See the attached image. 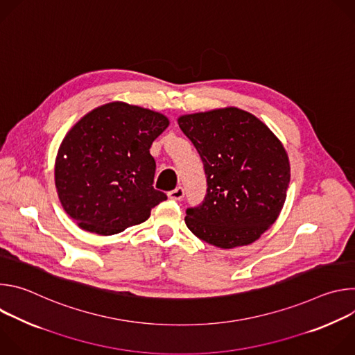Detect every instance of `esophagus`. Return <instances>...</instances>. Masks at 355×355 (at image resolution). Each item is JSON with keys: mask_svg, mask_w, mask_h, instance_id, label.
<instances>
[{"mask_svg": "<svg viewBox=\"0 0 355 355\" xmlns=\"http://www.w3.org/2000/svg\"><path fill=\"white\" fill-rule=\"evenodd\" d=\"M168 196H170L171 199H174V200H182L184 196H185V191H184L182 187H177L175 189H173V191L168 192Z\"/></svg>", "mask_w": 355, "mask_h": 355, "instance_id": "34e87169", "label": "esophagus"}]
</instances>
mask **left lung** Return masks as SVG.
I'll return each mask as SVG.
<instances>
[{"mask_svg":"<svg viewBox=\"0 0 355 355\" xmlns=\"http://www.w3.org/2000/svg\"><path fill=\"white\" fill-rule=\"evenodd\" d=\"M178 125L204 163L208 185L202 204L187 209L188 229L220 248L256 241L286 198L284 146L260 119L237 108L185 115Z\"/></svg>","mask_w":355,"mask_h":355,"instance_id":"1","label":"left lung"}]
</instances>
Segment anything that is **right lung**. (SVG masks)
I'll return each mask as SVG.
<instances>
[{"label":"right lung","instance_id":"right-lung-1","mask_svg":"<svg viewBox=\"0 0 355 355\" xmlns=\"http://www.w3.org/2000/svg\"><path fill=\"white\" fill-rule=\"evenodd\" d=\"M168 119L150 110L111 103L81 118L63 139L55 166L66 214L91 233L110 236L148 219L167 195L155 189L151 143Z\"/></svg>","mask_w":355,"mask_h":355}]
</instances>
